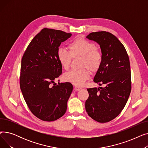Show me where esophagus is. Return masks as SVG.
Masks as SVG:
<instances>
[{"label": "esophagus", "mask_w": 148, "mask_h": 148, "mask_svg": "<svg viewBox=\"0 0 148 148\" xmlns=\"http://www.w3.org/2000/svg\"><path fill=\"white\" fill-rule=\"evenodd\" d=\"M74 89H75V90H77V91H79V90H80L82 89V88H81L80 87H79V86H75V88H74Z\"/></svg>", "instance_id": "34e87169"}]
</instances>
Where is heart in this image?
<instances>
[{"mask_svg":"<svg viewBox=\"0 0 148 148\" xmlns=\"http://www.w3.org/2000/svg\"><path fill=\"white\" fill-rule=\"evenodd\" d=\"M68 48L69 51L63 48H59L57 51L59 64L65 70L69 69L72 58L81 57V67L86 68L91 72L97 71L102 63V51L90 41L77 38L68 44ZM86 68L71 70L64 75L63 79L76 86H82L89 77Z\"/></svg>","mask_w":148,"mask_h":148,"instance_id":"b5f03b06","label":"heart"}]
</instances>
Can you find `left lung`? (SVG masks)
<instances>
[{
    "label": "left lung",
    "mask_w": 148,
    "mask_h": 148,
    "mask_svg": "<svg viewBox=\"0 0 148 148\" xmlns=\"http://www.w3.org/2000/svg\"><path fill=\"white\" fill-rule=\"evenodd\" d=\"M86 38L97 42L103 53V60L94 78L105 87L87 89L89 97L85 103L91 118L108 122L120 114L126 105L131 90L129 57L123 45L111 33L92 32Z\"/></svg>",
    "instance_id": "1"
}]
</instances>
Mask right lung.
Wrapping results in <instances>:
<instances>
[{"mask_svg": "<svg viewBox=\"0 0 148 148\" xmlns=\"http://www.w3.org/2000/svg\"><path fill=\"white\" fill-rule=\"evenodd\" d=\"M71 35L44 28L33 38L23 56L20 89L31 112L42 121L57 120L66 111L73 85L69 82L56 85L54 81L62 73L57 58L59 47Z\"/></svg>", "mask_w": 148, "mask_h": 148, "instance_id": "1", "label": "right lung"}]
</instances>
